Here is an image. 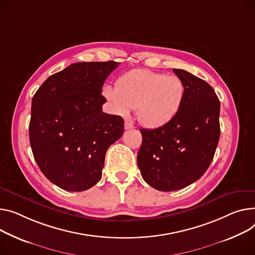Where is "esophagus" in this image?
Masks as SVG:
<instances>
[{"instance_id":"34e87169","label":"esophagus","mask_w":255,"mask_h":255,"mask_svg":"<svg viewBox=\"0 0 255 255\" xmlns=\"http://www.w3.org/2000/svg\"><path fill=\"white\" fill-rule=\"evenodd\" d=\"M124 127H125L126 130H129V129H133V128H134V125H133V123H131L130 121L126 120V121H125V124H124Z\"/></svg>"}]
</instances>
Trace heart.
I'll list each match as a JSON object with an SVG mask.
<instances>
[{"mask_svg":"<svg viewBox=\"0 0 255 255\" xmlns=\"http://www.w3.org/2000/svg\"><path fill=\"white\" fill-rule=\"evenodd\" d=\"M116 86L108 85L103 91L115 113L125 117L136 109L138 122L149 129L170 123L185 97V85L180 78L144 69L125 73L117 80Z\"/></svg>","mask_w":255,"mask_h":255,"instance_id":"1","label":"heart"}]
</instances>
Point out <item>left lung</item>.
<instances>
[{"mask_svg": "<svg viewBox=\"0 0 255 255\" xmlns=\"http://www.w3.org/2000/svg\"><path fill=\"white\" fill-rule=\"evenodd\" d=\"M173 72L185 85L181 110L163 127L140 129L137 154L142 178L162 192L183 189L204 174L220 135V103L213 88L189 72Z\"/></svg>", "mask_w": 255, "mask_h": 255, "instance_id": "left-lung-1", "label": "left lung"}]
</instances>
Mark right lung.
Returning a JSON list of instances; mask_svg holds the SVG:
<instances>
[{
  "mask_svg": "<svg viewBox=\"0 0 255 255\" xmlns=\"http://www.w3.org/2000/svg\"><path fill=\"white\" fill-rule=\"evenodd\" d=\"M116 61L77 62L49 77L31 100L29 142L43 174L82 192L103 175L107 150L124 132L120 116L103 113L101 95Z\"/></svg>",
  "mask_w": 255,
  "mask_h": 255,
  "instance_id": "obj_1",
  "label": "right lung"
}]
</instances>
